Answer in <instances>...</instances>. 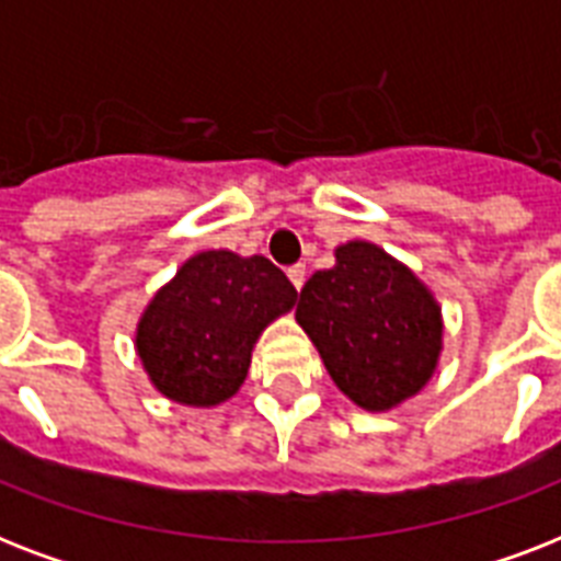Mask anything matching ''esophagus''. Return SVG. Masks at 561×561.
I'll use <instances>...</instances> for the list:
<instances>
[{
  "mask_svg": "<svg viewBox=\"0 0 561 561\" xmlns=\"http://www.w3.org/2000/svg\"><path fill=\"white\" fill-rule=\"evenodd\" d=\"M288 279L294 282V288L302 290V285H306V264H294V267H288Z\"/></svg>",
  "mask_w": 561,
  "mask_h": 561,
  "instance_id": "esophagus-1",
  "label": "esophagus"
}]
</instances>
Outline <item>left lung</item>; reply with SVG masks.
<instances>
[{"mask_svg":"<svg viewBox=\"0 0 561 561\" xmlns=\"http://www.w3.org/2000/svg\"><path fill=\"white\" fill-rule=\"evenodd\" d=\"M334 255L332 271H317L299 290L297 320L355 404L390 410L434 373L443 346L439 308L381 247L350 241Z\"/></svg>","mask_w":561,"mask_h":561,"instance_id":"8db88e82","label":"left lung"}]
</instances>
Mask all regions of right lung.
I'll use <instances>...</instances> for the list:
<instances>
[{
    "label": "right lung",
    "mask_w": 561,
    "mask_h": 561,
    "mask_svg": "<svg viewBox=\"0 0 561 561\" xmlns=\"http://www.w3.org/2000/svg\"><path fill=\"white\" fill-rule=\"evenodd\" d=\"M297 288L264 255L188 259L139 320L136 350L153 387L183 404H220L244 383L250 352Z\"/></svg>",
    "instance_id": "obj_1"
}]
</instances>
